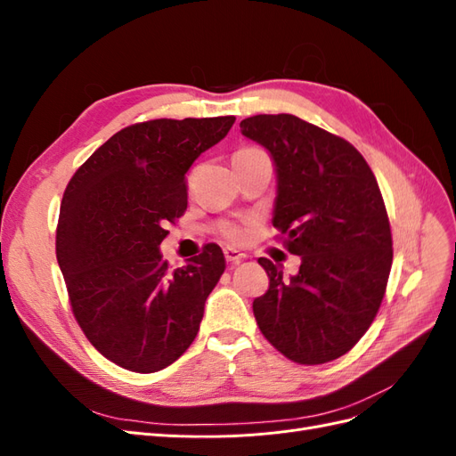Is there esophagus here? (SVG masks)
Masks as SVG:
<instances>
[{"mask_svg":"<svg viewBox=\"0 0 456 456\" xmlns=\"http://www.w3.org/2000/svg\"><path fill=\"white\" fill-rule=\"evenodd\" d=\"M224 258L230 262V265H238V262L247 258V255L238 251V249H230V247H228V249H224Z\"/></svg>","mask_w":456,"mask_h":456,"instance_id":"esophagus-1","label":"esophagus"}]
</instances>
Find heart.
Returning a JSON list of instances; mask_svg holds the SVG:
<instances>
[{"mask_svg": "<svg viewBox=\"0 0 456 456\" xmlns=\"http://www.w3.org/2000/svg\"><path fill=\"white\" fill-rule=\"evenodd\" d=\"M251 151H262V150L253 148V146H247V148L238 150L236 156H240V154H251ZM223 236H224V240L230 241V243H240V241L245 240V230H243L241 226H236V224H228V226H224V230H223Z\"/></svg>", "mask_w": 456, "mask_h": 456, "instance_id": "heart-1", "label": "heart"}]
</instances>
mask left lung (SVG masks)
Instances as JSON below:
<instances>
[{
    "label": "left lung",
    "instance_id": "left-lung-1",
    "mask_svg": "<svg viewBox=\"0 0 456 456\" xmlns=\"http://www.w3.org/2000/svg\"><path fill=\"white\" fill-rule=\"evenodd\" d=\"M240 127L273 158V226L302 258L291 280L258 258L270 287L253 300L256 325L287 360L333 362L365 335L388 283L392 230L379 183L348 141L297 116L260 114Z\"/></svg>",
    "mask_w": 456,
    "mask_h": 456
}]
</instances>
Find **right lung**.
Here are the masks:
<instances>
[{
	"label": "right lung",
	"mask_w": 456,
	"mask_h": 456,
	"mask_svg": "<svg viewBox=\"0 0 456 456\" xmlns=\"http://www.w3.org/2000/svg\"><path fill=\"white\" fill-rule=\"evenodd\" d=\"M236 118L150 119L118 131L68 183L57 260L77 325L106 360L156 372L194 342L226 265L216 243L186 266L161 258L188 205L186 173Z\"/></svg>",
	"instance_id": "obj_1"
}]
</instances>
